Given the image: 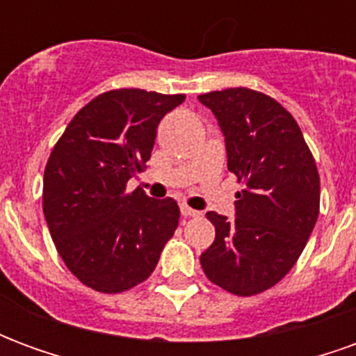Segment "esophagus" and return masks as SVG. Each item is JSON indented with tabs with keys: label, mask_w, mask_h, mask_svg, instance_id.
<instances>
[{
	"label": "esophagus",
	"mask_w": 356,
	"mask_h": 356,
	"mask_svg": "<svg viewBox=\"0 0 356 356\" xmlns=\"http://www.w3.org/2000/svg\"><path fill=\"white\" fill-rule=\"evenodd\" d=\"M181 213H183L185 217H200L202 216L200 211H196V209L188 208L186 204H181Z\"/></svg>",
	"instance_id": "esophagus-1"
}]
</instances>
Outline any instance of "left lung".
<instances>
[{"instance_id": "8db88e82", "label": "left lung", "mask_w": 356, "mask_h": 356, "mask_svg": "<svg viewBox=\"0 0 356 356\" xmlns=\"http://www.w3.org/2000/svg\"><path fill=\"white\" fill-rule=\"evenodd\" d=\"M198 101L217 118L227 168L244 183L234 219L206 213L216 240L200 265L223 290L255 296L280 282L303 252L318 217L321 177L298 122L268 95L231 88Z\"/></svg>"}]
</instances>
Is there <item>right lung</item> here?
Here are the masks:
<instances>
[{"mask_svg":"<svg viewBox=\"0 0 356 356\" xmlns=\"http://www.w3.org/2000/svg\"><path fill=\"white\" fill-rule=\"evenodd\" d=\"M183 101L145 89L102 93L51 152L43 216L66 267L93 290L120 293L147 280L177 229V202L125 185L150 160L160 120Z\"/></svg>","mask_w":356,"mask_h":356,"instance_id":"add662e5","label":"right lung"}]
</instances>
